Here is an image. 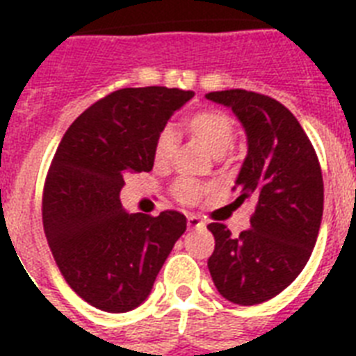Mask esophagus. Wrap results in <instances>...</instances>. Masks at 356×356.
<instances>
[{"mask_svg": "<svg viewBox=\"0 0 356 356\" xmlns=\"http://www.w3.org/2000/svg\"><path fill=\"white\" fill-rule=\"evenodd\" d=\"M188 229L194 231V229H205V222L197 216H188Z\"/></svg>", "mask_w": 356, "mask_h": 356, "instance_id": "34e87169", "label": "esophagus"}]
</instances>
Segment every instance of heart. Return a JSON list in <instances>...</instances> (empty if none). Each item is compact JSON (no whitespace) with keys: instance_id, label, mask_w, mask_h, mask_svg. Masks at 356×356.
<instances>
[{"instance_id":"obj_1","label":"heart","mask_w":356,"mask_h":356,"mask_svg":"<svg viewBox=\"0 0 356 356\" xmlns=\"http://www.w3.org/2000/svg\"><path fill=\"white\" fill-rule=\"evenodd\" d=\"M186 129L214 156H222L223 153H227L234 142V122L229 114L222 113V111L195 113L194 116L186 120ZM175 147H177V138H175L173 129H162L156 136L155 149H153V161L156 166H166L168 162L172 161ZM205 192L207 188L203 184L190 181V179H181L173 184V195L186 205L197 203Z\"/></svg>"}]
</instances>
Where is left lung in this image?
Here are the masks:
<instances>
[{
	"label": "left lung",
	"instance_id": "obj_1",
	"mask_svg": "<svg viewBox=\"0 0 356 356\" xmlns=\"http://www.w3.org/2000/svg\"><path fill=\"white\" fill-rule=\"evenodd\" d=\"M205 97L242 123L248 156L233 190L238 205L257 201L251 227L240 236L223 223L209 225L216 240L209 271L231 303H264L292 284L314 249L323 216L320 162L296 116L273 97L240 88Z\"/></svg>",
	"mask_w": 356,
	"mask_h": 356
}]
</instances>
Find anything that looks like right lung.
<instances>
[{"label":"right lung","mask_w":356,"mask_h":356,"mask_svg":"<svg viewBox=\"0 0 356 356\" xmlns=\"http://www.w3.org/2000/svg\"><path fill=\"white\" fill-rule=\"evenodd\" d=\"M194 92L122 88L86 108L60 140L47 172L42 222L72 290L105 312H129L151 293L186 218L129 214L123 177L151 172L155 140Z\"/></svg>","instance_id":"1"}]
</instances>
